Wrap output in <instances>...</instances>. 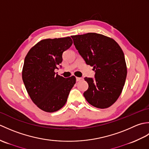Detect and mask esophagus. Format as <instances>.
<instances>
[{
    "label": "esophagus",
    "mask_w": 149,
    "mask_h": 149,
    "mask_svg": "<svg viewBox=\"0 0 149 149\" xmlns=\"http://www.w3.org/2000/svg\"><path fill=\"white\" fill-rule=\"evenodd\" d=\"M83 79L81 78V77H76V81L78 82V81H80L81 80Z\"/></svg>",
    "instance_id": "esophagus-1"
}]
</instances>
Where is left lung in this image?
Segmentation results:
<instances>
[{"mask_svg": "<svg viewBox=\"0 0 149 149\" xmlns=\"http://www.w3.org/2000/svg\"><path fill=\"white\" fill-rule=\"evenodd\" d=\"M72 38L79 54L95 72V79L84 78L88 89L84 97L94 107L107 108L118 99L125 84L124 54L115 40L102 34L89 33Z\"/></svg>", "mask_w": 149, "mask_h": 149, "instance_id": "left-lung-1", "label": "left lung"}]
</instances>
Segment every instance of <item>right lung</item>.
Segmentation results:
<instances>
[{
    "mask_svg": "<svg viewBox=\"0 0 149 149\" xmlns=\"http://www.w3.org/2000/svg\"><path fill=\"white\" fill-rule=\"evenodd\" d=\"M72 43L70 37L42 40L25 58L22 79L31 100L44 111L52 113L63 107L75 84L74 75L66 79L54 72L63 61V52Z\"/></svg>",
    "mask_w": 149,
    "mask_h": 149,
    "instance_id": "add662e5",
    "label": "right lung"
}]
</instances>
